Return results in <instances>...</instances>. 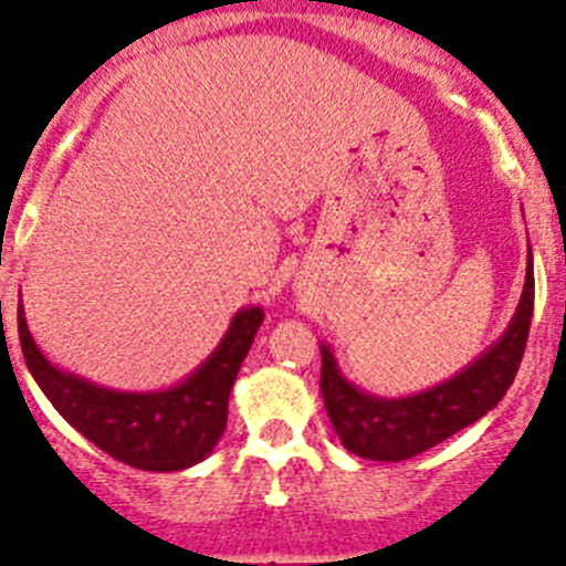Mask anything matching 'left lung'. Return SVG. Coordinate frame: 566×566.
<instances>
[{"label": "left lung", "instance_id": "obj_1", "mask_svg": "<svg viewBox=\"0 0 566 566\" xmlns=\"http://www.w3.org/2000/svg\"><path fill=\"white\" fill-rule=\"evenodd\" d=\"M531 318L533 262L527 248L525 290L505 335L472 366L436 388L405 399L371 396L348 382L329 346H321V394L343 447L368 461H408L483 419L491 408H497L520 371Z\"/></svg>", "mask_w": 566, "mask_h": 566}]
</instances>
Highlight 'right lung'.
Instances as JSON below:
<instances>
[{
	"label": "right lung",
	"instance_id": "add662e5",
	"mask_svg": "<svg viewBox=\"0 0 566 566\" xmlns=\"http://www.w3.org/2000/svg\"><path fill=\"white\" fill-rule=\"evenodd\" d=\"M265 321L262 307L240 310L209 360L181 385L153 394H128L94 385L52 366L19 307V340L30 374L57 413L116 461L145 472H178L203 461L229 419V394Z\"/></svg>",
	"mask_w": 566,
	"mask_h": 566
}]
</instances>
